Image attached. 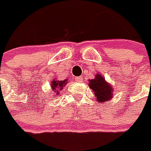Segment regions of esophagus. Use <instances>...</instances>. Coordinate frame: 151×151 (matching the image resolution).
<instances>
[{
  "label": "esophagus",
  "instance_id": "obj_1",
  "mask_svg": "<svg viewBox=\"0 0 151 151\" xmlns=\"http://www.w3.org/2000/svg\"><path fill=\"white\" fill-rule=\"evenodd\" d=\"M76 81H82L83 80V78L82 77H75Z\"/></svg>",
  "mask_w": 151,
  "mask_h": 151
}]
</instances>
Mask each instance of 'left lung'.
Segmentation results:
<instances>
[{"instance_id":"8db88e82","label":"left lung","mask_w":151,"mask_h":151,"mask_svg":"<svg viewBox=\"0 0 151 151\" xmlns=\"http://www.w3.org/2000/svg\"><path fill=\"white\" fill-rule=\"evenodd\" d=\"M90 88L93 90L95 96L98 102H106L110 100L113 96V88L105 81V78L101 75H96L95 79L90 80Z\"/></svg>"}]
</instances>
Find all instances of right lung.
<instances>
[{
    "mask_svg": "<svg viewBox=\"0 0 151 151\" xmlns=\"http://www.w3.org/2000/svg\"><path fill=\"white\" fill-rule=\"evenodd\" d=\"M67 80H63V81H57L56 79H54L51 82V87H52V91L53 92H56V91L58 90H61L63 89V86L66 85ZM57 93H59L57 91Z\"/></svg>",
    "mask_w": 151,
    "mask_h": 151,
    "instance_id": "1",
    "label": "right lung"
}]
</instances>
